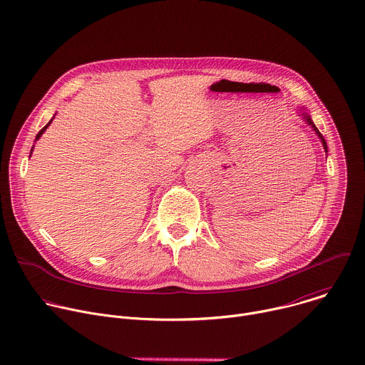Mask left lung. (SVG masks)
<instances>
[{
  "instance_id": "1",
  "label": "left lung",
  "mask_w": 365,
  "mask_h": 365,
  "mask_svg": "<svg viewBox=\"0 0 365 365\" xmlns=\"http://www.w3.org/2000/svg\"><path fill=\"white\" fill-rule=\"evenodd\" d=\"M299 115L302 117V120L307 124V125H310L312 127V130H314L315 131V134L321 138V141H322V145H324V150H325V153H328V145H327V141H325V138H324V135L319 133V130L317 128V125L314 124V121H312V118H310V115L304 111V108H300L299 110Z\"/></svg>"
}]
</instances>
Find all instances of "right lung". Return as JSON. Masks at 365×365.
<instances>
[{
	"instance_id": "right-lung-1",
	"label": "right lung",
	"mask_w": 365,
	"mask_h": 365,
	"mask_svg": "<svg viewBox=\"0 0 365 365\" xmlns=\"http://www.w3.org/2000/svg\"><path fill=\"white\" fill-rule=\"evenodd\" d=\"M53 118H55V115H53V117H51V120H50V121H48V123H47V124H46V125H44V127H43V128H41V130L38 131V134L36 135V140H34V141H37V140H38V138L41 137V134H43V133L46 131V128H47V127H48V125L51 124V121H53ZM33 148H34V145H33V147H31V150H30V155H31V153H33Z\"/></svg>"
}]
</instances>
